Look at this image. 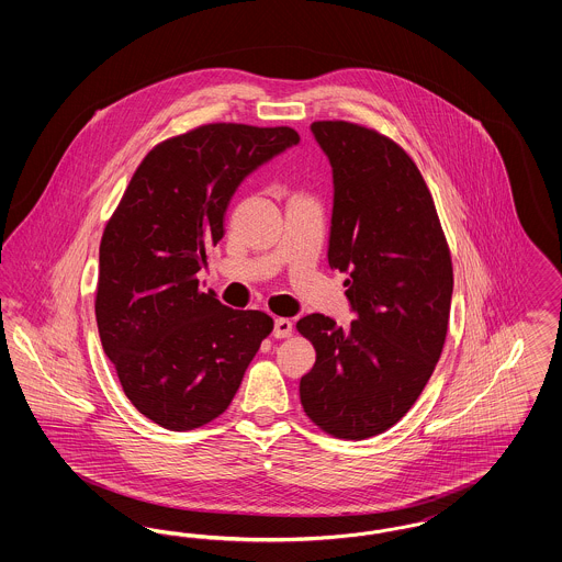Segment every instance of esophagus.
I'll return each instance as SVG.
<instances>
[{
	"label": "esophagus",
	"mask_w": 562,
	"mask_h": 562,
	"mask_svg": "<svg viewBox=\"0 0 562 562\" xmlns=\"http://www.w3.org/2000/svg\"><path fill=\"white\" fill-rule=\"evenodd\" d=\"M291 333H293V322L289 321V318H276V321H273L271 335H273L276 339H284V337H289Z\"/></svg>",
	"instance_id": "esophagus-1"
}]
</instances>
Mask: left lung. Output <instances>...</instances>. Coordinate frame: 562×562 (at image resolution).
Segmentation results:
<instances>
[{
  "mask_svg": "<svg viewBox=\"0 0 562 562\" xmlns=\"http://www.w3.org/2000/svg\"><path fill=\"white\" fill-rule=\"evenodd\" d=\"M333 168L328 266L348 276V328L324 314L296 322L316 348L301 376L307 417L362 440L401 422L442 353L453 268L428 186L404 149L349 122H314Z\"/></svg>",
  "mask_w": 562,
  "mask_h": 562,
  "instance_id": "1",
  "label": "left lung"
}]
</instances>
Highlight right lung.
Segmentation results:
<instances>
[{"label":"right lung","instance_id":"obj_1","mask_svg":"<svg viewBox=\"0 0 562 562\" xmlns=\"http://www.w3.org/2000/svg\"><path fill=\"white\" fill-rule=\"evenodd\" d=\"M299 145L293 128L209 124L154 147L105 227L97 324L124 394L172 431L218 417L273 328L232 310L195 273L225 234L227 206L259 166Z\"/></svg>","mask_w":562,"mask_h":562}]
</instances>
